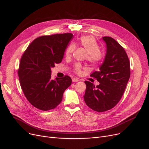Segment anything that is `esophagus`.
Instances as JSON below:
<instances>
[{
    "label": "esophagus",
    "mask_w": 149,
    "mask_h": 149,
    "mask_svg": "<svg viewBox=\"0 0 149 149\" xmlns=\"http://www.w3.org/2000/svg\"><path fill=\"white\" fill-rule=\"evenodd\" d=\"M72 81L73 82H77V81H79V79H77V78H73L72 79Z\"/></svg>",
    "instance_id": "obj_1"
}]
</instances>
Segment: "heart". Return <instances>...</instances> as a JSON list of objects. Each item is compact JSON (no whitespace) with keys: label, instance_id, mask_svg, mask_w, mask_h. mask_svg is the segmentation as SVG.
Returning a JSON list of instances; mask_svg holds the SVG:
<instances>
[{"label":"heart","instance_id":"heart-1","mask_svg":"<svg viewBox=\"0 0 149 149\" xmlns=\"http://www.w3.org/2000/svg\"><path fill=\"white\" fill-rule=\"evenodd\" d=\"M79 44L80 47L85 49L87 52L86 59L89 62L94 65H97L102 61L103 55L100 50V46L98 43L93 37L89 36H81L79 40ZM74 48L73 44H70L68 46L66 50V57L70 56L74 50ZM81 69L82 66L79 63H76L74 65V70L77 74H80L81 72Z\"/></svg>","mask_w":149,"mask_h":149}]
</instances>
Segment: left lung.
Instances as JSON below:
<instances>
[{
	"label": "left lung",
	"mask_w": 149,
	"mask_h": 149,
	"mask_svg": "<svg viewBox=\"0 0 149 149\" xmlns=\"http://www.w3.org/2000/svg\"><path fill=\"white\" fill-rule=\"evenodd\" d=\"M107 44L105 60L99 71L90 75L100 84L85 81L84 100L93 110L103 112L111 109L119 102L130 76L128 57L124 47L111 37H103Z\"/></svg>",
	"instance_id": "8db88e82"
}]
</instances>
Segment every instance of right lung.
<instances>
[{
  "label": "right lung",
  "instance_id": "1",
  "mask_svg": "<svg viewBox=\"0 0 149 149\" xmlns=\"http://www.w3.org/2000/svg\"><path fill=\"white\" fill-rule=\"evenodd\" d=\"M72 33L41 36L36 38L23 54L18 76L22 91L35 108L48 111L61 103L63 95L72 83L68 75L51 79V68L60 63Z\"/></svg>",
  "mask_w": 149,
  "mask_h": 149
}]
</instances>
